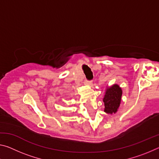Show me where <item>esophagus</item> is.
Instances as JSON below:
<instances>
[{"label": "esophagus", "mask_w": 159, "mask_h": 159, "mask_svg": "<svg viewBox=\"0 0 159 159\" xmlns=\"http://www.w3.org/2000/svg\"><path fill=\"white\" fill-rule=\"evenodd\" d=\"M85 85H89V86H91L93 85V82L92 80H85Z\"/></svg>", "instance_id": "34e87169"}]
</instances>
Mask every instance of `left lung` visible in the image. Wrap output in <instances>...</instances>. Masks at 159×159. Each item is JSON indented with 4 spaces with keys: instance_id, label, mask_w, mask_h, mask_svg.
I'll use <instances>...</instances> for the list:
<instances>
[{
    "instance_id": "obj_1",
    "label": "left lung",
    "mask_w": 159,
    "mask_h": 159,
    "mask_svg": "<svg viewBox=\"0 0 159 159\" xmlns=\"http://www.w3.org/2000/svg\"><path fill=\"white\" fill-rule=\"evenodd\" d=\"M122 96V90L118 85H114L107 89L103 99L104 102V111L108 114H113L117 111L120 106Z\"/></svg>"
}]
</instances>
